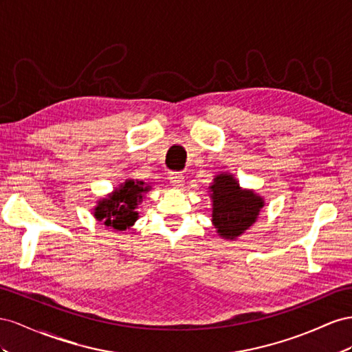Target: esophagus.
Listing matches in <instances>:
<instances>
[{"mask_svg": "<svg viewBox=\"0 0 352 352\" xmlns=\"http://www.w3.org/2000/svg\"><path fill=\"white\" fill-rule=\"evenodd\" d=\"M169 182L174 187L179 188L184 184V175L182 173H170L169 174Z\"/></svg>", "mask_w": 352, "mask_h": 352, "instance_id": "esophagus-1", "label": "esophagus"}]
</instances>
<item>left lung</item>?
Returning a JSON list of instances; mask_svg holds the SVG:
<instances>
[{
	"label": "left lung",
	"instance_id": "1",
	"mask_svg": "<svg viewBox=\"0 0 352 352\" xmlns=\"http://www.w3.org/2000/svg\"><path fill=\"white\" fill-rule=\"evenodd\" d=\"M208 190L212 200V224L218 236L226 240H236L252 227L265 205L263 196L240 187L230 173L217 174Z\"/></svg>",
	"mask_w": 352,
	"mask_h": 352
}]
</instances>
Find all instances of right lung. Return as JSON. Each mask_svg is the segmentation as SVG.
Segmentation results:
<instances>
[{
  "label": "right lung",
  "mask_w": 352,
  "mask_h": 352,
  "mask_svg": "<svg viewBox=\"0 0 352 352\" xmlns=\"http://www.w3.org/2000/svg\"><path fill=\"white\" fill-rule=\"evenodd\" d=\"M152 190L150 183L140 179H125L112 193L98 199L93 208V215L100 223L113 232H125L138 219L137 208L143 202L144 195Z\"/></svg>",
  "instance_id": "add662e5"
}]
</instances>
